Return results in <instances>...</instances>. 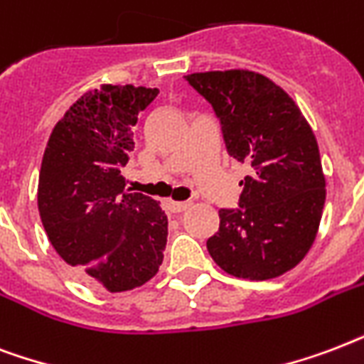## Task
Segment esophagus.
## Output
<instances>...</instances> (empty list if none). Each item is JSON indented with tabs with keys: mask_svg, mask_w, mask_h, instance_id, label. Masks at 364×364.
<instances>
[{
	"mask_svg": "<svg viewBox=\"0 0 364 364\" xmlns=\"http://www.w3.org/2000/svg\"><path fill=\"white\" fill-rule=\"evenodd\" d=\"M191 203L190 201H168V208L173 210V213H184L186 208H190Z\"/></svg>",
	"mask_w": 364,
	"mask_h": 364,
	"instance_id": "esophagus-1",
	"label": "esophagus"
}]
</instances>
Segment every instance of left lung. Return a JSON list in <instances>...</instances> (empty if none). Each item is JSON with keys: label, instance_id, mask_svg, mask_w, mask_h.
Here are the masks:
<instances>
[{"label": "left lung", "instance_id": "8db88e82", "mask_svg": "<svg viewBox=\"0 0 364 364\" xmlns=\"http://www.w3.org/2000/svg\"><path fill=\"white\" fill-rule=\"evenodd\" d=\"M213 104L228 154L250 165L239 208H220L208 255L226 273L266 281L308 255L325 207L319 146L296 102L250 70L186 75Z\"/></svg>", "mask_w": 364, "mask_h": 364}]
</instances>
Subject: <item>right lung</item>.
Listing matches in <instances>:
<instances>
[{
  "label": "right lung",
  "mask_w": 364,
  "mask_h": 364,
  "mask_svg": "<svg viewBox=\"0 0 364 364\" xmlns=\"http://www.w3.org/2000/svg\"><path fill=\"white\" fill-rule=\"evenodd\" d=\"M157 95L132 83L87 91L55 125L41 161L38 208L50 245L85 283L108 292L148 283L167 245L165 210L121 176L132 127Z\"/></svg>",
  "instance_id": "right-lung-1"
}]
</instances>
